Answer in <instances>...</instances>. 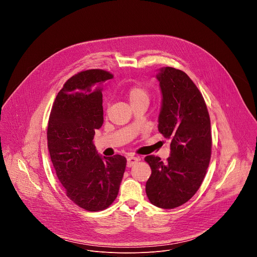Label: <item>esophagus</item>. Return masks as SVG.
Returning <instances> with one entry per match:
<instances>
[{
	"instance_id": "1",
	"label": "esophagus",
	"mask_w": 257,
	"mask_h": 257,
	"mask_svg": "<svg viewBox=\"0 0 257 257\" xmlns=\"http://www.w3.org/2000/svg\"><path fill=\"white\" fill-rule=\"evenodd\" d=\"M138 163V159L135 158V157H129L127 158V167L128 168H131L133 167L134 165H136Z\"/></svg>"
}]
</instances>
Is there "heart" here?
Listing matches in <instances>:
<instances>
[{
  "mask_svg": "<svg viewBox=\"0 0 257 257\" xmlns=\"http://www.w3.org/2000/svg\"><path fill=\"white\" fill-rule=\"evenodd\" d=\"M126 95L130 101L131 105H135L138 103L149 104L150 99H151V94H150L149 90L140 85L131 86L127 90Z\"/></svg>",
  "mask_w": 257,
  "mask_h": 257,
  "instance_id": "obj_1",
  "label": "heart"
}]
</instances>
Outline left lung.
<instances>
[{"label": "left lung", "instance_id": "obj_1", "mask_svg": "<svg viewBox=\"0 0 257 257\" xmlns=\"http://www.w3.org/2000/svg\"><path fill=\"white\" fill-rule=\"evenodd\" d=\"M162 92L159 131L171 139L166 164L148 156L152 175L145 191L150 201L170 209L187 202L199 189L211 155L210 119L202 94L185 72L164 67L156 75Z\"/></svg>", "mask_w": 257, "mask_h": 257}]
</instances>
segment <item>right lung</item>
I'll return each mask as SVG.
<instances>
[{
	"label": "right lung",
	"mask_w": 257,
	"mask_h": 257,
	"mask_svg": "<svg viewBox=\"0 0 257 257\" xmlns=\"http://www.w3.org/2000/svg\"><path fill=\"white\" fill-rule=\"evenodd\" d=\"M113 75L100 69L79 72L59 91L48 126V148L67 196L88 211H99L116 199L126 168L120 155L104 158L93 144L103 123L102 85Z\"/></svg>",
	"instance_id": "right-lung-1"
}]
</instances>
